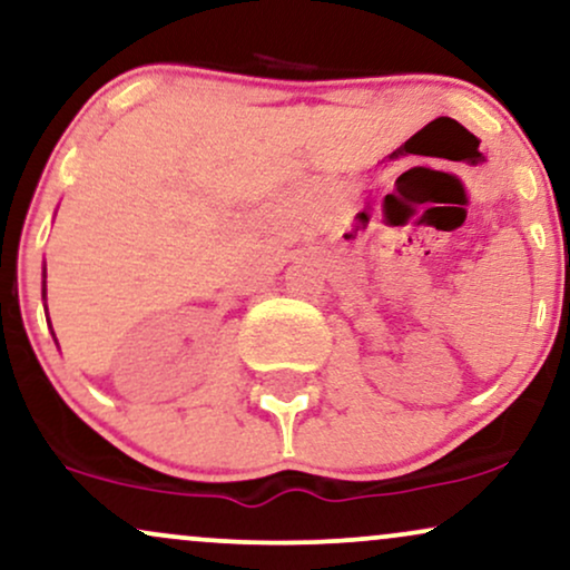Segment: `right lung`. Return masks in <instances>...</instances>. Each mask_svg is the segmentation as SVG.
<instances>
[{
  "label": "right lung",
  "instance_id": "obj_1",
  "mask_svg": "<svg viewBox=\"0 0 570 570\" xmlns=\"http://www.w3.org/2000/svg\"><path fill=\"white\" fill-rule=\"evenodd\" d=\"M47 278V276H45ZM41 294H45V297H47V281H45V289H41Z\"/></svg>",
  "mask_w": 570,
  "mask_h": 570
}]
</instances>
